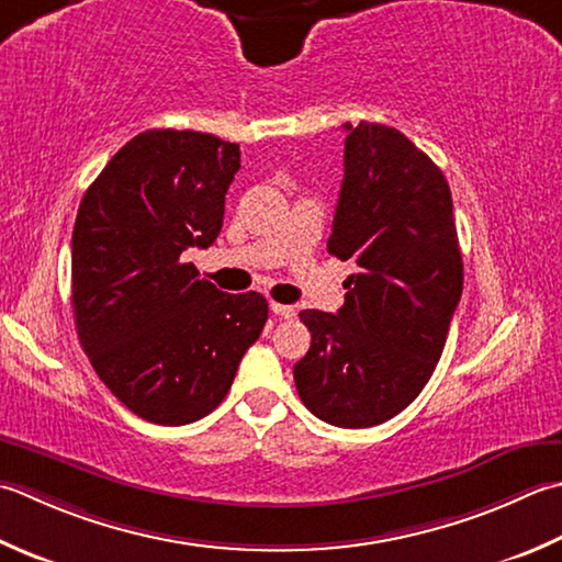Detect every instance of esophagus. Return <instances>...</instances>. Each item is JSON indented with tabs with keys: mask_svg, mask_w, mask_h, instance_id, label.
Wrapping results in <instances>:
<instances>
[{
	"mask_svg": "<svg viewBox=\"0 0 562 562\" xmlns=\"http://www.w3.org/2000/svg\"><path fill=\"white\" fill-rule=\"evenodd\" d=\"M270 310L278 314V316H282V318H294L296 316V310L292 304H280V302H272L270 304Z\"/></svg>",
	"mask_w": 562,
	"mask_h": 562,
	"instance_id": "obj_1",
	"label": "esophagus"
}]
</instances>
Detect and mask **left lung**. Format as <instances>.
<instances>
[{
    "mask_svg": "<svg viewBox=\"0 0 562 562\" xmlns=\"http://www.w3.org/2000/svg\"><path fill=\"white\" fill-rule=\"evenodd\" d=\"M344 128L328 252L356 260L358 272L336 314L300 312L312 346L294 384L322 422L368 428L404 412L431 380L463 294V258L438 165L397 128Z\"/></svg>",
    "mask_w": 562,
    "mask_h": 562,
    "instance_id": "1",
    "label": "left lung"
}]
</instances>
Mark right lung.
<instances>
[{"label": "right lung", "mask_w": 562, "mask_h": 562, "mask_svg": "<svg viewBox=\"0 0 562 562\" xmlns=\"http://www.w3.org/2000/svg\"><path fill=\"white\" fill-rule=\"evenodd\" d=\"M238 168V143L143 131L77 209V336L99 380L146 422L184 426L214 412L268 322L266 296L216 290L182 262L216 240Z\"/></svg>", "instance_id": "right-lung-1"}]
</instances>
